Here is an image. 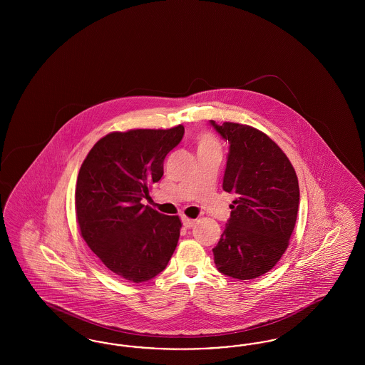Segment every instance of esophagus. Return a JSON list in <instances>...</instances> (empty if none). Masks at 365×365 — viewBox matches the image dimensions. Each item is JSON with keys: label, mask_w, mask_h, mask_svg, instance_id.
<instances>
[{"label": "esophagus", "mask_w": 365, "mask_h": 365, "mask_svg": "<svg viewBox=\"0 0 365 365\" xmlns=\"http://www.w3.org/2000/svg\"><path fill=\"white\" fill-rule=\"evenodd\" d=\"M195 222H197V220L189 219V217H186V216L182 217V223H183V226L186 227V228H191V227L195 225Z\"/></svg>", "instance_id": "esophagus-1"}]
</instances>
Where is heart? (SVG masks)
Masks as SVG:
<instances>
[{
    "label": "heart",
    "mask_w": 365,
    "mask_h": 365,
    "mask_svg": "<svg viewBox=\"0 0 365 365\" xmlns=\"http://www.w3.org/2000/svg\"><path fill=\"white\" fill-rule=\"evenodd\" d=\"M205 150H219L216 140L209 134H202L198 137V152H205Z\"/></svg>",
    "instance_id": "obj_1"
}]
</instances>
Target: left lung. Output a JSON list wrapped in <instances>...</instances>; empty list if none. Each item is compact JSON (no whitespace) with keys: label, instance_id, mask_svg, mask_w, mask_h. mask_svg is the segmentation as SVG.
Instances as JSON below:
<instances>
[{"label":"left lung","instance_id":"1","mask_svg":"<svg viewBox=\"0 0 365 365\" xmlns=\"http://www.w3.org/2000/svg\"><path fill=\"white\" fill-rule=\"evenodd\" d=\"M228 140L223 190L234 192L231 216L213 247L219 272L240 280L272 269L294 230L299 187L290 160L260 130L210 120Z\"/></svg>","mask_w":365,"mask_h":365}]
</instances>
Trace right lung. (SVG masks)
Masks as SVG:
<instances>
[{"instance_id": "add662e5", "label": "right lung", "mask_w": 365, "mask_h": 365, "mask_svg": "<svg viewBox=\"0 0 365 365\" xmlns=\"http://www.w3.org/2000/svg\"><path fill=\"white\" fill-rule=\"evenodd\" d=\"M170 130L110 133L88 152L76 180L75 209L81 234L119 278L140 283L167 267L180 235V219L140 201L164 174V158L183 138Z\"/></svg>"}]
</instances>
